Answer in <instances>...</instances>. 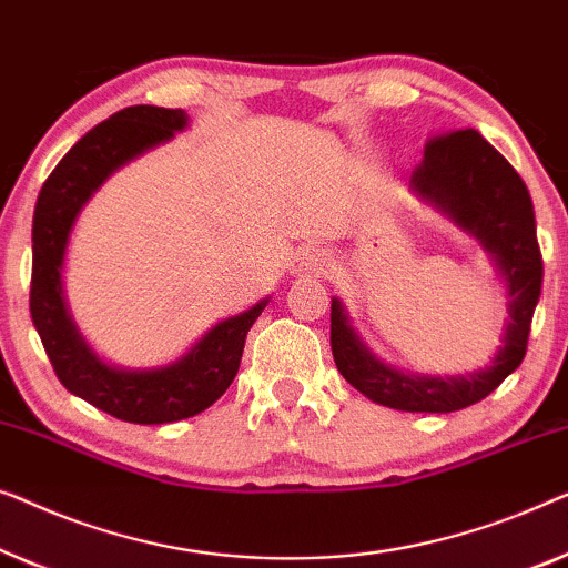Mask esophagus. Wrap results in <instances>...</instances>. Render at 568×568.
<instances>
[{
  "label": "esophagus",
  "instance_id": "1",
  "mask_svg": "<svg viewBox=\"0 0 568 568\" xmlns=\"http://www.w3.org/2000/svg\"><path fill=\"white\" fill-rule=\"evenodd\" d=\"M298 270H311V273H316V275H324L326 270H329V265H326V257L324 254H318V252H303V254H298Z\"/></svg>",
  "mask_w": 568,
  "mask_h": 568
}]
</instances>
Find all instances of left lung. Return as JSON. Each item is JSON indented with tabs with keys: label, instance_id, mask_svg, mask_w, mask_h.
Instances as JSON below:
<instances>
[{
	"label": "left lung",
	"instance_id": "8db88e82",
	"mask_svg": "<svg viewBox=\"0 0 568 568\" xmlns=\"http://www.w3.org/2000/svg\"><path fill=\"white\" fill-rule=\"evenodd\" d=\"M409 185L466 234L476 236L507 283V326L501 347L484 371L414 375L381 363L361 337L339 298H332V355L337 371L371 402L398 412L447 414L466 409L499 388L520 367L540 298L542 257L532 201L515 166L474 128L435 135Z\"/></svg>",
	"mask_w": 568,
	"mask_h": 568
}]
</instances>
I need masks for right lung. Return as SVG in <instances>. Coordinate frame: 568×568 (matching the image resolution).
Instances as JSON below:
<instances>
[{"label": "right lung", "mask_w": 568, "mask_h": 568, "mask_svg": "<svg viewBox=\"0 0 568 568\" xmlns=\"http://www.w3.org/2000/svg\"><path fill=\"white\" fill-rule=\"evenodd\" d=\"M187 128L185 110L133 105L84 133L43 182L33 213L30 316L59 381L87 404L133 425H166L205 412L226 394L242 363L246 332L267 298L223 318L187 355L164 367L123 371L102 363L79 334L63 295L71 229L110 174Z\"/></svg>", "instance_id": "add662e5"}]
</instances>
